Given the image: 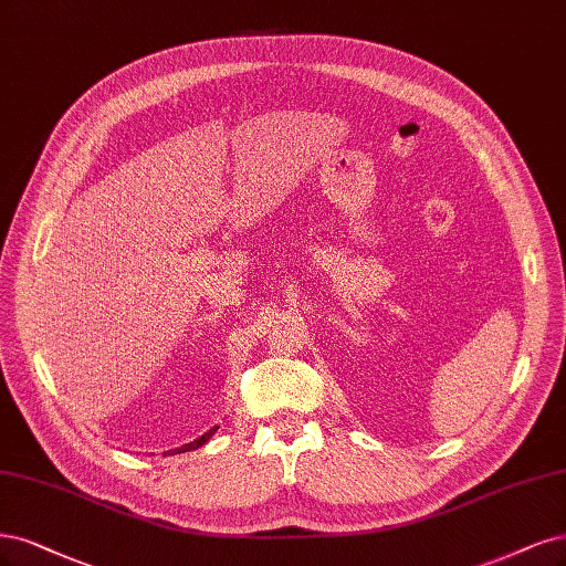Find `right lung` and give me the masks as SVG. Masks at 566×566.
Instances as JSON below:
<instances>
[{"label": "right lung", "instance_id": "1", "mask_svg": "<svg viewBox=\"0 0 566 566\" xmlns=\"http://www.w3.org/2000/svg\"><path fill=\"white\" fill-rule=\"evenodd\" d=\"M218 431V426L212 428V431H208V433H203L199 440H193V442H189V444H182V447H178V450H170V452H164V457L166 454H182V452H191V450H197V447H201V444H206L208 440H210V436Z\"/></svg>", "mask_w": 566, "mask_h": 566}]
</instances>
